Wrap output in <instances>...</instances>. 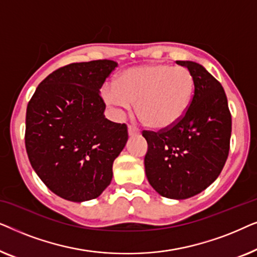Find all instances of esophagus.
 Masks as SVG:
<instances>
[{
  "instance_id": "34e87169",
  "label": "esophagus",
  "mask_w": 257,
  "mask_h": 257,
  "mask_svg": "<svg viewBox=\"0 0 257 257\" xmlns=\"http://www.w3.org/2000/svg\"><path fill=\"white\" fill-rule=\"evenodd\" d=\"M127 130H128V135L130 136H138L139 133H140V131H139L138 128L135 127V126H131V125H128Z\"/></svg>"
}]
</instances>
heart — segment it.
<instances>
[{"label": "heart", "instance_id": "b5f03b06", "mask_svg": "<svg viewBox=\"0 0 257 257\" xmlns=\"http://www.w3.org/2000/svg\"><path fill=\"white\" fill-rule=\"evenodd\" d=\"M194 93V78L184 66L163 63L132 66L119 73L117 82L101 87L105 104L115 111H130L150 127L166 130L184 117Z\"/></svg>", "mask_w": 257, "mask_h": 257}]
</instances>
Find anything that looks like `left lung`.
<instances>
[{
  "mask_svg": "<svg viewBox=\"0 0 257 257\" xmlns=\"http://www.w3.org/2000/svg\"><path fill=\"white\" fill-rule=\"evenodd\" d=\"M194 78L189 107L173 127L144 131L145 173L161 196L184 200L212 185L229 153L231 115L221 84L199 63L177 61Z\"/></svg>",
  "mask_w": 257,
  "mask_h": 257,
  "instance_id": "obj_1",
  "label": "left lung"
}]
</instances>
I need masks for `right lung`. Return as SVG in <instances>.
<instances>
[{"label":"right lung","instance_id":"obj_1","mask_svg":"<svg viewBox=\"0 0 257 257\" xmlns=\"http://www.w3.org/2000/svg\"><path fill=\"white\" fill-rule=\"evenodd\" d=\"M117 65L99 59L59 68L28 104L31 166L51 192L69 201L98 198L111 184L113 161L127 143V127L105 118L99 93Z\"/></svg>","mask_w":257,"mask_h":257}]
</instances>
